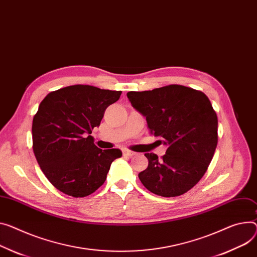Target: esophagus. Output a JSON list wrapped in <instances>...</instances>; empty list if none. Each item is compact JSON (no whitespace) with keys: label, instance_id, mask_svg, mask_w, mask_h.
Masks as SVG:
<instances>
[{"label":"esophagus","instance_id":"obj_1","mask_svg":"<svg viewBox=\"0 0 257 257\" xmlns=\"http://www.w3.org/2000/svg\"><path fill=\"white\" fill-rule=\"evenodd\" d=\"M122 154H123L124 156H133V155H135V152H133V151H131V150L123 149V150H122Z\"/></svg>","mask_w":257,"mask_h":257}]
</instances>
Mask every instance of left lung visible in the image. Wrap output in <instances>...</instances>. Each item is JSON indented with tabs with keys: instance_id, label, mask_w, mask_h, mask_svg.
Segmentation results:
<instances>
[{
	"instance_id": "1",
	"label": "left lung",
	"mask_w": 257,
	"mask_h": 257,
	"mask_svg": "<svg viewBox=\"0 0 257 257\" xmlns=\"http://www.w3.org/2000/svg\"><path fill=\"white\" fill-rule=\"evenodd\" d=\"M133 107L147 120L149 133L168 145L161 159L145 153L148 167L139 173L154 194L173 197L191 189L205 175L218 142V119L208 96L178 84L130 91Z\"/></svg>"
}]
</instances>
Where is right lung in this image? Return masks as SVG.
Masks as SVG:
<instances>
[{
  "instance_id": "right-lung-1",
  "label": "right lung",
  "mask_w": 257,
  "mask_h": 257,
  "mask_svg": "<svg viewBox=\"0 0 257 257\" xmlns=\"http://www.w3.org/2000/svg\"><path fill=\"white\" fill-rule=\"evenodd\" d=\"M121 91L76 84L49 92L33 118V150L49 182L73 197L101 187L119 149L97 148L90 136Z\"/></svg>"
}]
</instances>
